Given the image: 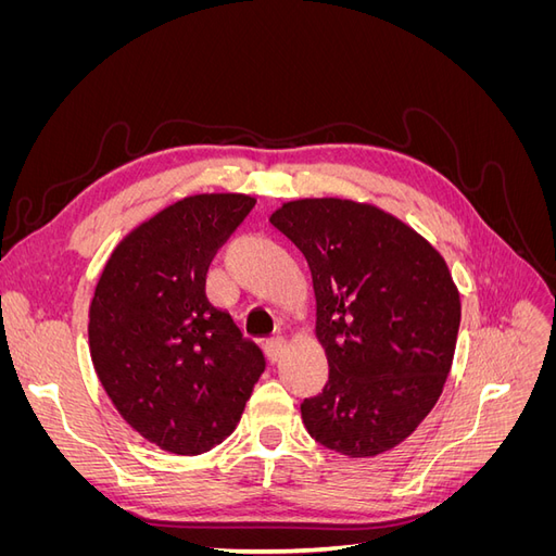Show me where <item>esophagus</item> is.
Listing matches in <instances>:
<instances>
[{
  "label": "esophagus",
  "instance_id": "obj_1",
  "mask_svg": "<svg viewBox=\"0 0 556 556\" xmlns=\"http://www.w3.org/2000/svg\"><path fill=\"white\" fill-rule=\"evenodd\" d=\"M266 355H268V359L271 362H278L280 357H282V352H285V348H288V343H285V339L282 336H274V339H268L266 341Z\"/></svg>",
  "mask_w": 556,
  "mask_h": 556
}]
</instances>
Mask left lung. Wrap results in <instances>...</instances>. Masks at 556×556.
<instances>
[{
	"instance_id": "1",
	"label": "left lung",
	"mask_w": 556,
	"mask_h": 556,
	"mask_svg": "<svg viewBox=\"0 0 556 556\" xmlns=\"http://www.w3.org/2000/svg\"><path fill=\"white\" fill-rule=\"evenodd\" d=\"M311 266L315 333L329 380L304 399L313 439L348 457H376L417 429L439 401L462 319L445 260L376 206L299 199L271 215Z\"/></svg>"
}]
</instances>
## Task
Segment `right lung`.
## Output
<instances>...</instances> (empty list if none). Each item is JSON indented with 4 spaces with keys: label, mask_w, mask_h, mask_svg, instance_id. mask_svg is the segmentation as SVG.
<instances>
[{
    "label": "right lung",
    "mask_w": 556,
    "mask_h": 556,
    "mask_svg": "<svg viewBox=\"0 0 556 556\" xmlns=\"http://www.w3.org/2000/svg\"><path fill=\"white\" fill-rule=\"evenodd\" d=\"M255 206L248 194L180 199L113 250L90 304V355L143 439L201 454L237 429L264 352L206 296L213 255Z\"/></svg>",
    "instance_id": "1"
}]
</instances>
